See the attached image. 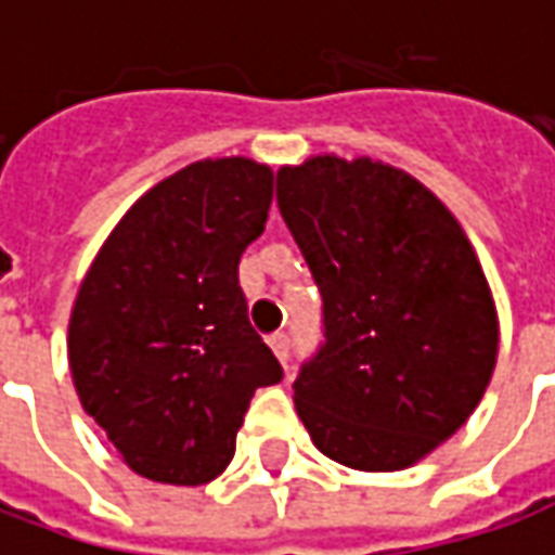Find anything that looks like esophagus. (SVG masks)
<instances>
[{
  "label": "esophagus",
  "instance_id": "obj_1",
  "mask_svg": "<svg viewBox=\"0 0 555 555\" xmlns=\"http://www.w3.org/2000/svg\"><path fill=\"white\" fill-rule=\"evenodd\" d=\"M270 348H273V353H276L279 360L288 362V353H291V336H288V333H273V336H270Z\"/></svg>",
  "mask_w": 555,
  "mask_h": 555
}]
</instances>
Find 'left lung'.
<instances>
[{
  "label": "left lung",
  "instance_id": "8db88e82",
  "mask_svg": "<svg viewBox=\"0 0 555 555\" xmlns=\"http://www.w3.org/2000/svg\"><path fill=\"white\" fill-rule=\"evenodd\" d=\"M276 202L321 291L324 341L294 404L314 446L369 473L404 469L478 408L500 326L461 225L401 169L312 157Z\"/></svg>",
  "mask_w": 555,
  "mask_h": 555
}]
</instances>
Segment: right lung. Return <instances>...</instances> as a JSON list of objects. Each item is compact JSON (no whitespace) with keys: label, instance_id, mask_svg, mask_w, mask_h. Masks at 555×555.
<instances>
[{"label":"right lung","instance_id":"right-lung-1","mask_svg":"<svg viewBox=\"0 0 555 555\" xmlns=\"http://www.w3.org/2000/svg\"><path fill=\"white\" fill-rule=\"evenodd\" d=\"M270 202L267 166L198 159L127 210L79 285L67 330L77 396L151 481L217 478L255 389L282 380L237 279Z\"/></svg>","mask_w":555,"mask_h":555}]
</instances>
